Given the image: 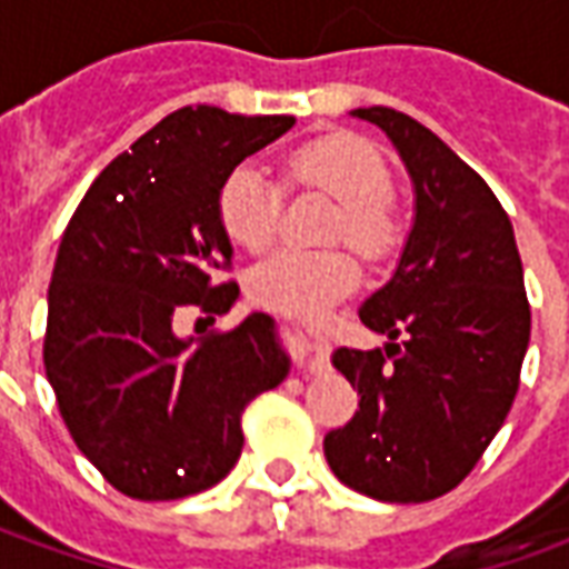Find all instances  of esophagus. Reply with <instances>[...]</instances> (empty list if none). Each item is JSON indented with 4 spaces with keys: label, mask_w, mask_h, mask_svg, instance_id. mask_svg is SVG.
I'll return each instance as SVG.
<instances>
[{
    "label": "esophagus",
    "mask_w": 569,
    "mask_h": 569,
    "mask_svg": "<svg viewBox=\"0 0 569 569\" xmlns=\"http://www.w3.org/2000/svg\"><path fill=\"white\" fill-rule=\"evenodd\" d=\"M289 335H292V345H296L298 359L308 366V371H320L322 369V347L320 341L308 332V329H301V326H289Z\"/></svg>",
    "instance_id": "esophagus-1"
}]
</instances>
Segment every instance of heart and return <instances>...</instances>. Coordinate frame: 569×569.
<instances>
[{
  "label": "heart",
  "instance_id": "heart-1",
  "mask_svg": "<svg viewBox=\"0 0 569 569\" xmlns=\"http://www.w3.org/2000/svg\"><path fill=\"white\" fill-rule=\"evenodd\" d=\"M286 173L298 186H313L341 200L332 224V240L347 237L362 256L390 252L399 237L387 198L393 173L371 142L332 133L313 140L289 158ZM283 182L261 163L243 161L219 188V222L237 247L259 252L273 240L283 212ZM359 268L341 247H280L249 271V298L259 308L310 317L329 308L357 286Z\"/></svg>",
  "mask_w": 569,
  "mask_h": 569
}]
</instances>
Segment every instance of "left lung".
<instances>
[{"label":"left lung","instance_id":"obj_1","mask_svg":"<svg viewBox=\"0 0 569 569\" xmlns=\"http://www.w3.org/2000/svg\"><path fill=\"white\" fill-rule=\"evenodd\" d=\"M350 116L399 151L415 222L393 277L359 308L387 345L332 353L359 411L322 448L347 488L427 502L472 472L512 408L530 341L525 268L500 200L432 130L387 106Z\"/></svg>","mask_w":569,"mask_h":569}]
</instances>
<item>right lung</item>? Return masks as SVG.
<instances>
[{
  "label": "right lung",
  "instance_id": "right-lung-1",
  "mask_svg": "<svg viewBox=\"0 0 569 569\" xmlns=\"http://www.w3.org/2000/svg\"><path fill=\"white\" fill-rule=\"evenodd\" d=\"M292 124L186 106L93 179L63 231L44 375L79 451L133 500L219 485L243 448V408L289 375L268 313L200 341L173 320L182 308L212 320L237 301V283H219L234 256L219 188Z\"/></svg>",
  "mask_w": 569,
  "mask_h": 569
}]
</instances>
